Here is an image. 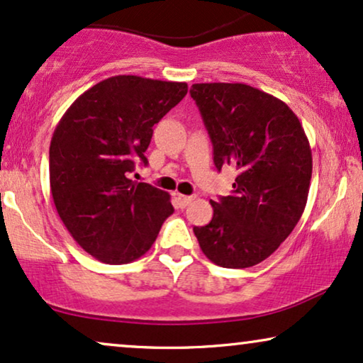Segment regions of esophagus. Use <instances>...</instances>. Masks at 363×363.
Wrapping results in <instances>:
<instances>
[{
  "instance_id": "obj_1",
  "label": "esophagus",
  "mask_w": 363,
  "mask_h": 363,
  "mask_svg": "<svg viewBox=\"0 0 363 363\" xmlns=\"http://www.w3.org/2000/svg\"><path fill=\"white\" fill-rule=\"evenodd\" d=\"M177 200H178V205H180V208H185L191 203L193 200H195V196H190V195H177Z\"/></svg>"
}]
</instances>
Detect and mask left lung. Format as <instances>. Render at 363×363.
I'll return each mask as SVG.
<instances>
[{
    "label": "left lung",
    "instance_id": "obj_1",
    "mask_svg": "<svg viewBox=\"0 0 363 363\" xmlns=\"http://www.w3.org/2000/svg\"><path fill=\"white\" fill-rule=\"evenodd\" d=\"M213 143L218 170H238L232 195L211 200L213 218L193 227L215 265L247 268L265 260L302 216L312 150L289 105L245 83H196L190 89Z\"/></svg>",
    "mask_w": 363,
    "mask_h": 363
}]
</instances>
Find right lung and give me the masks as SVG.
<instances>
[{"mask_svg":"<svg viewBox=\"0 0 363 363\" xmlns=\"http://www.w3.org/2000/svg\"><path fill=\"white\" fill-rule=\"evenodd\" d=\"M188 84L118 74L72 103L50 145V186L61 222L84 252L110 265L135 262L173 213L170 195L130 180L147 164L153 125Z\"/></svg>","mask_w":363,"mask_h":363,"instance_id":"add662e5","label":"right lung"}]
</instances>
